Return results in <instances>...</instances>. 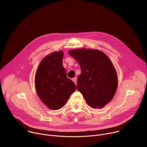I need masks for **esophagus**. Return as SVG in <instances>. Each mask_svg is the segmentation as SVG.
Segmentation results:
<instances>
[{"label":"esophagus","instance_id":"34e87169","mask_svg":"<svg viewBox=\"0 0 147 147\" xmlns=\"http://www.w3.org/2000/svg\"><path fill=\"white\" fill-rule=\"evenodd\" d=\"M73 82H74L75 84H76V85H77V78H76V77H74V78H73Z\"/></svg>","mask_w":147,"mask_h":147}]
</instances>
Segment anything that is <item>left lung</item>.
I'll return each instance as SVG.
<instances>
[{"label": "left lung", "mask_w": 147, "mask_h": 147, "mask_svg": "<svg viewBox=\"0 0 147 147\" xmlns=\"http://www.w3.org/2000/svg\"><path fill=\"white\" fill-rule=\"evenodd\" d=\"M69 54L77 61L81 70L77 78L78 91L92 108H102L112 99L117 87V76L112 63L96 49H77Z\"/></svg>", "instance_id": "8db88e82"}]
</instances>
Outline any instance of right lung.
<instances>
[{
	"label": "right lung",
	"mask_w": 147,
	"mask_h": 147,
	"mask_svg": "<svg viewBox=\"0 0 147 147\" xmlns=\"http://www.w3.org/2000/svg\"><path fill=\"white\" fill-rule=\"evenodd\" d=\"M63 53L55 52L41 61L35 77L36 92L46 105L51 109L61 108L75 91L76 86L67 77L63 66Z\"/></svg>",
	"instance_id": "1"
}]
</instances>
